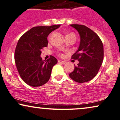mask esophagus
Segmentation results:
<instances>
[{"label":"esophagus","instance_id":"esophagus-1","mask_svg":"<svg viewBox=\"0 0 120 120\" xmlns=\"http://www.w3.org/2000/svg\"><path fill=\"white\" fill-rule=\"evenodd\" d=\"M58 63H61V64H65L66 63V62H65V61H62V60H58Z\"/></svg>","mask_w":120,"mask_h":120}]
</instances>
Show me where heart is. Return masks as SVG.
I'll return each instance as SVG.
<instances>
[{
    "instance_id": "heart-1",
    "label": "heart",
    "mask_w": 120,
    "mask_h": 120,
    "mask_svg": "<svg viewBox=\"0 0 120 120\" xmlns=\"http://www.w3.org/2000/svg\"><path fill=\"white\" fill-rule=\"evenodd\" d=\"M66 36H73V37H74L75 38V34H74V33H69V34L66 35Z\"/></svg>"
}]
</instances>
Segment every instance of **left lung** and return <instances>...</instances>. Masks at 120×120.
<instances>
[{"instance_id": "obj_1", "label": "left lung", "mask_w": 120, "mask_h": 120, "mask_svg": "<svg viewBox=\"0 0 120 120\" xmlns=\"http://www.w3.org/2000/svg\"><path fill=\"white\" fill-rule=\"evenodd\" d=\"M70 25L78 31L80 42L78 50L71 57L79 63L69 76L77 82H86L98 73L104 59V46L98 36L90 28L79 24Z\"/></svg>"}]
</instances>
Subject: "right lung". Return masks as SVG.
Listing matches in <instances>:
<instances>
[{"mask_svg": "<svg viewBox=\"0 0 120 120\" xmlns=\"http://www.w3.org/2000/svg\"><path fill=\"white\" fill-rule=\"evenodd\" d=\"M60 25L35 26L22 36L15 51V62L21 78L33 87L42 86L49 81L52 67L57 63L51 56L46 61L42 60L41 50L47 47V38L50 33Z\"/></svg>", "mask_w": 120, "mask_h": 120, "instance_id": "1", "label": "right lung"}]
</instances>
